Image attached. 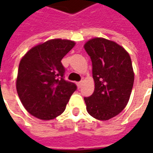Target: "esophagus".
<instances>
[{"instance_id":"1","label":"esophagus","mask_w":153,"mask_h":153,"mask_svg":"<svg viewBox=\"0 0 153 153\" xmlns=\"http://www.w3.org/2000/svg\"><path fill=\"white\" fill-rule=\"evenodd\" d=\"M82 83H83V81L78 82V83H77V86H78V88H80V87L82 86Z\"/></svg>"}]
</instances>
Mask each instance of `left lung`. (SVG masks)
<instances>
[{
	"label": "left lung",
	"instance_id": "left-lung-1",
	"mask_svg": "<svg viewBox=\"0 0 153 153\" xmlns=\"http://www.w3.org/2000/svg\"><path fill=\"white\" fill-rule=\"evenodd\" d=\"M84 49L93 65L95 89L84 97L87 111L93 118L107 120L125 109L131 94L134 74L131 59L115 42L96 38L87 42Z\"/></svg>",
	"mask_w": 153,
	"mask_h": 153
}]
</instances>
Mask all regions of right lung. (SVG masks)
<instances>
[{
    "label": "right lung",
    "mask_w": 153,
    "mask_h": 153,
    "mask_svg": "<svg viewBox=\"0 0 153 153\" xmlns=\"http://www.w3.org/2000/svg\"><path fill=\"white\" fill-rule=\"evenodd\" d=\"M74 45L73 41L52 39L33 47L21 59L16 89L32 115L49 120L65 110L77 86L65 79L61 60Z\"/></svg>",
    "instance_id": "obj_1"
}]
</instances>
